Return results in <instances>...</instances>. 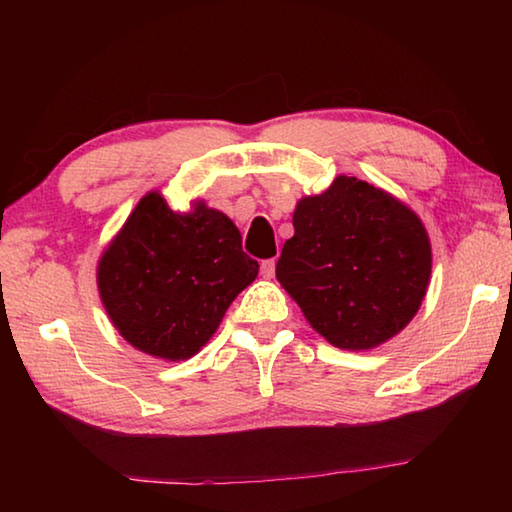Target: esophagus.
<instances>
[{"instance_id":"34e87169","label":"esophagus","mask_w":512,"mask_h":512,"mask_svg":"<svg viewBox=\"0 0 512 512\" xmlns=\"http://www.w3.org/2000/svg\"><path fill=\"white\" fill-rule=\"evenodd\" d=\"M259 271H262V277L271 280V277L275 275V259H264L262 266H259Z\"/></svg>"}]
</instances>
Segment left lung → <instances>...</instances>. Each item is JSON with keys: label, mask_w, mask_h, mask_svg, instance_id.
I'll return each instance as SVG.
<instances>
[{"label": "left lung", "mask_w": 512, "mask_h": 512, "mask_svg": "<svg viewBox=\"0 0 512 512\" xmlns=\"http://www.w3.org/2000/svg\"><path fill=\"white\" fill-rule=\"evenodd\" d=\"M275 275L309 325L343 350L377 348L418 314L431 275L422 221L391 194L339 176L293 212Z\"/></svg>", "instance_id": "1"}]
</instances>
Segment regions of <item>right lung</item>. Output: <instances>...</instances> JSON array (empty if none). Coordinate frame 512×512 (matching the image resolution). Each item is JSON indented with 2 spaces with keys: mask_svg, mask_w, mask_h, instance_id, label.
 Wrapping results in <instances>:
<instances>
[{
  "mask_svg": "<svg viewBox=\"0 0 512 512\" xmlns=\"http://www.w3.org/2000/svg\"><path fill=\"white\" fill-rule=\"evenodd\" d=\"M257 271L228 216L205 203L173 212L151 192L103 253L97 282L112 325L133 348L180 361L210 341Z\"/></svg>",
  "mask_w": 512,
  "mask_h": 512,
  "instance_id": "obj_1",
  "label": "right lung"
}]
</instances>
